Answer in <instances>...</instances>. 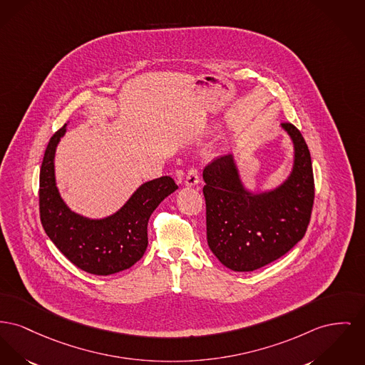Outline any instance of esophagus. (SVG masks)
I'll return each mask as SVG.
<instances>
[{"label":"esophagus","mask_w":365,"mask_h":365,"mask_svg":"<svg viewBox=\"0 0 365 365\" xmlns=\"http://www.w3.org/2000/svg\"><path fill=\"white\" fill-rule=\"evenodd\" d=\"M200 175H198V171L195 170V168H192V170H189V172L186 173V179H185V183H186V186H189V187H193V186H198L200 185Z\"/></svg>","instance_id":"esophagus-1"}]
</instances>
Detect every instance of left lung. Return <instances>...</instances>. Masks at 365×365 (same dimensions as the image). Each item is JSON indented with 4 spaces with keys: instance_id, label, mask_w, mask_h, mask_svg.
Segmentation results:
<instances>
[{
    "instance_id": "8db88e82",
    "label": "left lung",
    "mask_w": 365,
    "mask_h": 365,
    "mask_svg": "<svg viewBox=\"0 0 365 365\" xmlns=\"http://www.w3.org/2000/svg\"><path fill=\"white\" fill-rule=\"evenodd\" d=\"M294 143V164L277 187L245 189L233 154L208 164L202 178L207 240L215 257L235 272H254L285 255L310 222L314 178L307 145L297 127L282 123Z\"/></svg>"
}]
</instances>
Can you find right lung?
Instances as JSON below:
<instances>
[{
	"label": "right lung",
	"instance_id": "right-lung-1",
	"mask_svg": "<svg viewBox=\"0 0 365 365\" xmlns=\"http://www.w3.org/2000/svg\"><path fill=\"white\" fill-rule=\"evenodd\" d=\"M66 125L53 133L40 171V217L43 230L73 264L86 273L108 276L133 266L148 248V223L160 202L178 189L171 176L153 179L103 219L71 211L56 187L55 153Z\"/></svg>",
	"mask_w": 365,
	"mask_h": 365
}]
</instances>
